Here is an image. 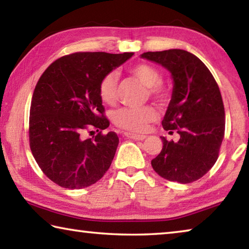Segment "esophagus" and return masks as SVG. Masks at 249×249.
Instances as JSON below:
<instances>
[{
	"label": "esophagus",
	"mask_w": 249,
	"mask_h": 249,
	"mask_svg": "<svg viewBox=\"0 0 249 249\" xmlns=\"http://www.w3.org/2000/svg\"><path fill=\"white\" fill-rule=\"evenodd\" d=\"M124 137H127V138H130V140H135V141H144L147 136H145V135H137V134L125 132Z\"/></svg>",
	"instance_id": "1"
}]
</instances>
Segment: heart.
<instances>
[{
	"label": "heart",
	"mask_w": 249,
	"mask_h": 249,
	"mask_svg": "<svg viewBox=\"0 0 249 249\" xmlns=\"http://www.w3.org/2000/svg\"><path fill=\"white\" fill-rule=\"evenodd\" d=\"M130 72L140 81L148 87L150 95L165 101L170 96V90L166 84L160 82L161 73L158 69L148 64H138L130 69ZM119 77L117 73L108 72L101 80L99 86V95L107 104L115 103L117 99ZM157 119V111L151 105L141 107H122L114 113L113 121L119 127L134 133H142L148 129V126Z\"/></svg>",
	"instance_id": "obj_1"
}]
</instances>
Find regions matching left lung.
Returning <instances> with one entry per match:
<instances>
[{
  "mask_svg": "<svg viewBox=\"0 0 249 249\" xmlns=\"http://www.w3.org/2000/svg\"><path fill=\"white\" fill-rule=\"evenodd\" d=\"M142 58L161 65L174 79L171 101L162 126L180 135L178 142L162 140L151 160L157 174L169 181L190 183L214 166L225 133V111L215 79L203 62L182 49L148 52Z\"/></svg>",
  "mask_w": 249,
  "mask_h": 249,
  "instance_id": "8db88e82",
  "label": "left lung"
}]
</instances>
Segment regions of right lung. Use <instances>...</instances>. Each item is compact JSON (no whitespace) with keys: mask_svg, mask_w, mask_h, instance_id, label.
Instances as JSON below:
<instances>
[{"mask_svg":"<svg viewBox=\"0 0 249 249\" xmlns=\"http://www.w3.org/2000/svg\"><path fill=\"white\" fill-rule=\"evenodd\" d=\"M133 53H74L53 61L34 90L29 112V146L46 177L66 189H82L108 170L119 145L116 133L102 130L99 86L105 74ZM98 134L88 140L84 131Z\"/></svg>","mask_w":249,"mask_h":249,"instance_id":"right-lung-1","label":"right lung"}]
</instances>
